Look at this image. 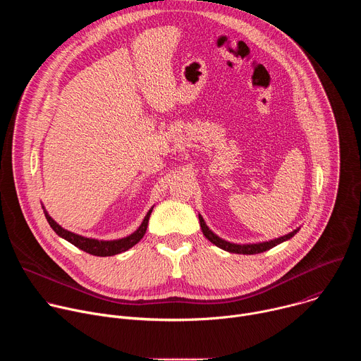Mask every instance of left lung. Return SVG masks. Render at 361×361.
Returning a JSON list of instances; mask_svg holds the SVG:
<instances>
[{"label": "left lung", "instance_id": "1", "mask_svg": "<svg viewBox=\"0 0 361 361\" xmlns=\"http://www.w3.org/2000/svg\"><path fill=\"white\" fill-rule=\"evenodd\" d=\"M198 220H200V226H201V230H202V234L205 235V238L210 240L213 244H216L217 247L228 251V252H234V254H259V252H263V251H267L273 247H276L277 244L280 243H284L287 240H290L291 237H294V234H297V231L300 230L295 228L293 230L291 233L283 235V237H279V238H274V240H270V241H263V243H252V244H235V243H230L227 240H223L221 237H219L217 234H214L209 226L205 224L204 219L198 214Z\"/></svg>", "mask_w": 361, "mask_h": 361}]
</instances>
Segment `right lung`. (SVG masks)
Listing matches in <instances>:
<instances>
[{"label": "right lung", "instance_id": "add662e5", "mask_svg": "<svg viewBox=\"0 0 361 361\" xmlns=\"http://www.w3.org/2000/svg\"><path fill=\"white\" fill-rule=\"evenodd\" d=\"M44 209V207H42ZM151 212H152V207L148 210V213L145 214L141 226L130 235L124 237V238H118V240H97V238H88V237H82L80 234H75V233H71L66 228H63L60 224H57L53 219L49 217V214L45 212L44 209V214H45V219L48 221V224L51 226V228H53L61 238L67 240L68 243H71L73 245L78 247L80 250L88 252V254H92V255H97V257H110V255H116V254H120V252H124L127 251L128 248L134 247L145 234L147 231V226H148V219L151 216Z\"/></svg>", "mask_w": 361, "mask_h": 361}]
</instances>
